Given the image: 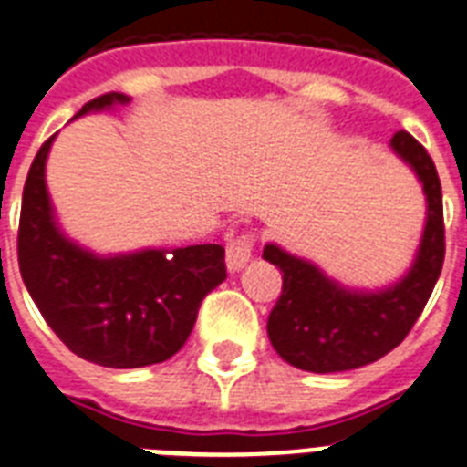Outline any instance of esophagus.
Segmentation results:
<instances>
[{
	"instance_id": "34e87169",
	"label": "esophagus",
	"mask_w": 467,
	"mask_h": 467,
	"mask_svg": "<svg viewBox=\"0 0 467 467\" xmlns=\"http://www.w3.org/2000/svg\"><path fill=\"white\" fill-rule=\"evenodd\" d=\"M254 244H256V233H252V230L233 234V237L227 240V269L240 271L242 266L252 259Z\"/></svg>"
}]
</instances>
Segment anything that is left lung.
I'll return each mask as SVG.
<instances>
[{
  "label": "left lung",
  "mask_w": 467,
  "mask_h": 467,
  "mask_svg": "<svg viewBox=\"0 0 467 467\" xmlns=\"http://www.w3.org/2000/svg\"><path fill=\"white\" fill-rule=\"evenodd\" d=\"M390 142L417 171L429 203L417 262L400 284L380 293L344 291L317 266L285 254L276 244L264 247V259L284 271V288L266 329L278 356L296 368L339 373L383 358L410 334L439 281L446 230L434 160L407 130H398Z\"/></svg>",
  "instance_id": "left-lung-1"
}]
</instances>
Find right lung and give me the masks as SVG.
I'll return each instance as SVG.
<instances>
[{
	"instance_id": "right-lung-1",
	"label": "right lung",
	"mask_w": 467,
	"mask_h": 467,
	"mask_svg": "<svg viewBox=\"0 0 467 467\" xmlns=\"http://www.w3.org/2000/svg\"><path fill=\"white\" fill-rule=\"evenodd\" d=\"M126 101V94L109 91L77 116ZM53 138L28 169L18 218V269L33 303L62 344L87 361L106 368L167 361L189 339L205 296L227 278L225 249L193 244L171 254L145 249L99 259L65 240L46 189Z\"/></svg>"
}]
</instances>
